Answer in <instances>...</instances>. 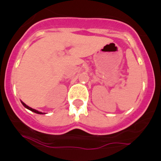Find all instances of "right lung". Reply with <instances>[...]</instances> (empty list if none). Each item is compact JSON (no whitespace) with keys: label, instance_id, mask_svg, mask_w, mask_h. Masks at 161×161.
Here are the masks:
<instances>
[{"label":"right lung","instance_id":"1","mask_svg":"<svg viewBox=\"0 0 161 161\" xmlns=\"http://www.w3.org/2000/svg\"><path fill=\"white\" fill-rule=\"evenodd\" d=\"M22 105H23L24 106H25V108H26V109H30V110H31V111L32 112H35V113H36V114H43V113H42V112H39V111H38V110H36V109H32V108H31L30 107V106H26V105H25V103H24V102H22Z\"/></svg>","mask_w":161,"mask_h":161}]
</instances>
